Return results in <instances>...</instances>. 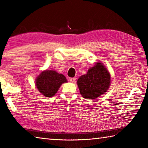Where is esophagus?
<instances>
[{"mask_svg":"<svg viewBox=\"0 0 148 148\" xmlns=\"http://www.w3.org/2000/svg\"><path fill=\"white\" fill-rule=\"evenodd\" d=\"M69 79H70V81H71V82H72V83H74V82H76V77H71V78H70Z\"/></svg>","mask_w":148,"mask_h":148,"instance_id":"obj_1","label":"esophagus"}]
</instances>
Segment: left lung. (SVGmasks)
<instances>
[{
    "label": "left lung",
    "instance_id": "1",
    "mask_svg": "<svg viewBox=\"0 0 148 148\" xmlns=\"http://www.w3.org/2000/svg\"><path fill=\"white\" fill-rule=\"evenodd\" d=\"M111 82L109 71L103 64L97 62L87 74L80 76L77 81L80 94L86 99L98 98L108 89Z\"/></svg>",
    "mask_w": 148,
    "mask_h": 148
}]
</instances>
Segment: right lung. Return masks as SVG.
Segmentation results:
<instances>
[{"label": "right lung", "instance_id": "add662e5", "mask_svg": "<svg viewBox=\"0 0 148 148\" xmlns=\"http://www.w3.org/2000/svg\"><path fill=\"white\" fill-rule=\"evenodd\" d=\"M35 82L40 92L46 97H52L62 84L66 83L67 80L63 74L52 70H46L37 76Z\"/></svg>", "mask_w": 148, "mask_h": 148}]
</instances>
